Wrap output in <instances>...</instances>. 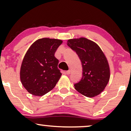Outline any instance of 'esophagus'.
Segmentation results:
<instances>
[{"label": "esophagus", "instance_id": "34e87169", "mask_svg": "<svg viewBox=\"0 0 131 131\" xmlns=\"http://www.w3.org/2000/svg\"><path fill=\"white\" fill-rule=\"evenodd\" d=\"M66 73H67V74H70V73H71V71H70V70L67 71L66 72Z\"/></svg>", "mask_w": 131, "mask_h": 131}]
</instances>
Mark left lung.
I'll return each instance as SVG.
<instances>
[{
    "label": "left lung",
    "mask_w": 131,
    "mask_h": 131,
    "mask_svg": "<svg viewBox=\"0 0 131 131\" xmlns=\"http://www.w3.org/2000/svg\"><path fill=\"white\" fill-rule=\"evenodd\" d=\"M67 45L82 63V78L74 84L75 89L90 98L101 94L110 78L108 61L103 51L95 42L84 37L68 39Z\"/></svg>",
    "instance_id": "left-lung-1"
}]
</instances>
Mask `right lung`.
I'll return each instance as SVG.
<instances>
[{"label":"right lung","instance_id":"add662e5","mask_svg":"<svg viewBox=\"0 0 131 131\" xmlns=\"http://www.w3.org/2000/svg\"><path fill=\"white\" fill-rule=\"evenodd\" d=\"M62 42L57 39H39L27 50L19 74L21 84L31 94L42 96L56 85L61 73L55 53Z\"/></svg>","mask_w":131,"mask_h":131}]
</instances>
